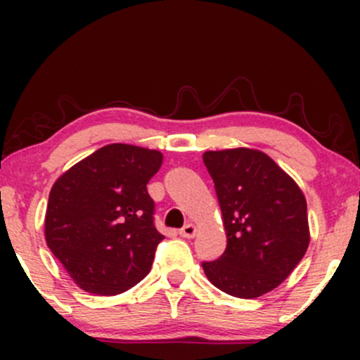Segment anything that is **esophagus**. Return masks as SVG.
<instances>
[{
    "instance_id": "esophagus-1",
    "label": "esophagus",
    "mask_w": 360,
    "mask_h": 360,
    "mask_svg": "<svg viewBox=\"0 0 360 360\" xmlns=\"http://www.w3.org/2000/svg\"><path fill=\"white\" fill-rule=\"evenodd\" d=\"M196 232H198L196 226H194L193 223H188V225H184L183 229L179 230V235H181V237H184V238H193L194 235H196Z\"/></svg>"
}]
</instances>
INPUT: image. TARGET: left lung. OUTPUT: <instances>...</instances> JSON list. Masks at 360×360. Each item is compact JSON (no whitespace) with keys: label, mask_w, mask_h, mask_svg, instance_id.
Returning <instances> with one entry per match:
<instances>
[{"label":"left lung","mask_w":360,"mask_h":360,"mask_svg":"<svg viewBox=\"0 0 360 360\" xmlns=\"http://www.w3.org/2000/svg\"><path fill=\"white\" fill-rule=\"evenodd\" d=\"M205 166L221 210L226 249L203 262L210 283L235 298H259L278 288L307 254V200L269 155L238 147L208 150Z\"/></svg>","instance_id":"left-lung-1"}]
</instances>
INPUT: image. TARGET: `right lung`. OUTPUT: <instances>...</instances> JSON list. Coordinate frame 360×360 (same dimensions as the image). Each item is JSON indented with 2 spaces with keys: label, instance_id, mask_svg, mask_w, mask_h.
I'll use <instances>...</instances> for the list:
<instances>
[{
  "label": "right lung",
  "instance_id": "right-lung-1",
  "mask_svg": "<svg viewBox=\"0 0 360 360\" xmlns=\"http://www.w3.org/2000/svg\"><path fill=\"white\" fill-rule=\"evenodd\" d=\"M162 154L110 143L56 181L45 213V240L86 292L115 296L148 274L164 235L154 226L147 183Z\"/></svg>",
  "mask_w": 360,
  "mask_h": 360
}]
</instances>
